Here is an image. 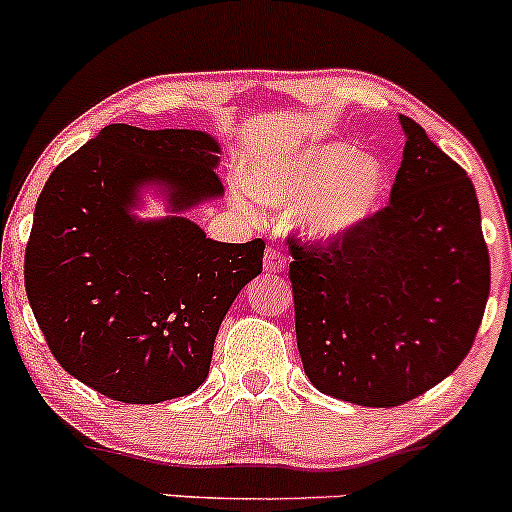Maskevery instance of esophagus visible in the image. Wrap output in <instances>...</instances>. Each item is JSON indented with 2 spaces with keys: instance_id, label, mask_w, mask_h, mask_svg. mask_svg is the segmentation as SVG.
I'll use <instances>...</instances> for the list:
<instances>
[{
  "instance_id": "34e87169",
  "label": "esophagus",
  "mask_w": 512,
  "mask_h": 512,
  "mask_svg": "<svg viewBox=\"0 0 512 512\" xmlns=\"http://www.w3.org/2000/svg\"><path fill=\"white\" fill-rule=\"evenodd\" d=\"M263 266H266L268 273H280L285 268V256L275 246H268L266 254H263Z\"/></svg>"
}]
</instances>
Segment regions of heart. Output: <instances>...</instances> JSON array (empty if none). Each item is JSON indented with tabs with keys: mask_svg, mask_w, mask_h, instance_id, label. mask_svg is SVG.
Masks as SVG:
<instances>
[{
	"mask_svg": "<svg viewBox=\"0 0 512 512\" xmlns=\"http://www.w3.org/2000/svg\"><path fill=\"white\" fill-rule=\"evenodd\" d=\"M246 186L275 210H302L314 237L333 239L358 227L375 210L384 191L377 159L360 157L346 142H321L290 157L251 159Z\"/></svg>",
	"mask_w": 512,
	"mask_h": 512,
	"instance_id": "b5f03b06",
	"label": "heart"
}]
</instances>
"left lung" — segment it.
<instances>
[{
	"instance_id": "obj_1",
	"label": "left lung",
	"mask_w": 512,
	"mask_h": 512,
	"mask_svg": "<svg viewBox=\"0 0 512 512\" xmlns=\"http://www.w3.org/2000/svg\"><path fill=\"white\" fill-rule=\"evenodd\" d=\"M387 208L326 241L290 234L295 333L309 382L392 409L467 358L491 287L476 191L416 120Z\"/></svg>"
}]
</instances>
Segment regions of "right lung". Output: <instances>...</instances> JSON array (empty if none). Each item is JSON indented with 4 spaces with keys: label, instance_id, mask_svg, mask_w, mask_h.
<instances>
[{
    "label": "right lung",
    "instance_id": "1",
    "mask_svg": "<svg viewBox=\"0 0 512 512\" xmlns=\"http://www.w3.org/2000/svg\"><path fill=\"white\" fill-rule=\"evenodd\" d=\"M200 130L106 125L40 191L24 280L45 343L86 387L123 404L195 392L227 309L263 271V239L222 244L186 217L142 222L137 186L169 183L176 210L222 195Z\"/></svg>",
    "mask_w": 512,
    "mask_h": 512
}]
</instances>
